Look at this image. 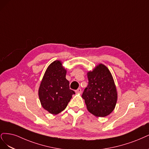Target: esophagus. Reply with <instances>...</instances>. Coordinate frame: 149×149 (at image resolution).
Here are the masks:
<instances>
[{
    "mask_svg": "<svg viewBox=\"0 0 149 149\" xmlns=\"http://www.w3.org/2000/svg\"><path fill=\"white\" fill-rule=\"evenodd\" d=\"M75 92L77 93H81V88H78L77 90L76 91H75Z\"/></svg>",
    "mask_w": 149,
    "mask_h": 149,
    "instance_id": "34e87169",
    "label": "esophagus"
}]
</instances>
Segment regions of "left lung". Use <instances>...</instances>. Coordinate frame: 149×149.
<instances>
[{
    "label": "left lung",
    "mask_w": 149,
    "mask_h": 149,
    "mask_svg": "<svg viewBox=\"0 0 149 149\" xmlns=\"http://www.w3.org/2000/svg\"><path fill=\"white\" fill-rule=\"evenodd\" d=\"M88 84L82 98L88 111L97 117H105L115 108L118 99L116 85L107 67L100 64L87 73Z\"/></svg>",
    "instance_id": "1"
}]
</instances>
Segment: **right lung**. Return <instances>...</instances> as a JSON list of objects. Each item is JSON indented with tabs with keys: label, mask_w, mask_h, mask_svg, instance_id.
Instances as JSON below:
<instances>
[{
	"label": "right lung",
	"mask_w": 149,
	"mask_h": 149,
	"mask_svg": "<svg viewBox=\"0 0 149 149\" xmlns=\"http://www.w3.org/2000/svg\"><path fill=\"white\" fill-rule=\"evenodd\" d=\"M67 71L60 61H55L47 68L38 90L42 107L52 114L61 113L68 106L75 92L69 88Z\"/></svg>",
	"instance_id": "obj_1"
}]
</instances>
